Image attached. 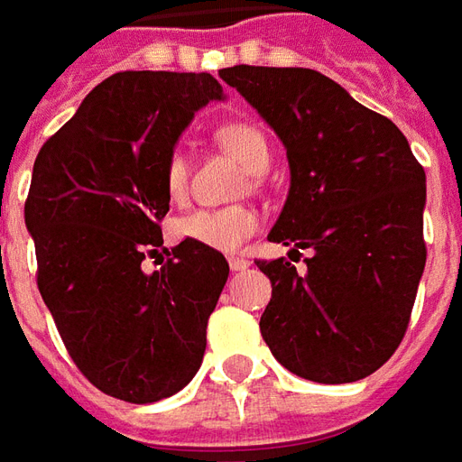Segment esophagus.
Returning a JSON list of instances; mask_svg holds the SVG:
<instances>
[{
  "instance_id": "obj_1",
  "label": "esophagus",
  "mask_w": 462,
  "mask_h": 462,
  "mask_svg": "<svg viewBox=\"0 0 462 462\" xmlns=\"http://www.w3.org/2000/svg\"><path fill=\"white\" fill-rule=\"evenodd\" d=\"M230 270L232 272H240V270H247L250 267V260H245V257H230Z\"/></svg>"
}]
</instances>
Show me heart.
I'll return each mask as SVG.
<instances>
[{
    "label": "heart",
    "instance_id": "1",
    "mask_svg": "<svg viewBox=\"0 0 462 462\" xmlns=\"http://www.w3.org/2000/svg\"><path fill=\"white\" fill-rule=\"evenodd\" d=\"M217 141L250 172L267 171L270 145L250 123H227L217 131ZM165 188L171 198H182L188 188V162L180 151H172L165 161ZM260 227V215L245 205L230 208H198L175 222V235L217 252L240 250L245 240Z\"/></svg>",
    "mask_w": 462,
    "mask_h": 462
}]
</instances>
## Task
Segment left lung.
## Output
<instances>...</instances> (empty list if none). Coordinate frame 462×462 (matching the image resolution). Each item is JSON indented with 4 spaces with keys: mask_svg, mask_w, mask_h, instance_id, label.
<instances>
[{
    "mask_svg": "<svg viewBox=\"0 0 462 462\" xmlns=\"http://www.w3.org/2000/svg\"><path fill=\"white\" fill-rule=\"evenodd\" d=\"M220 79L287 151L290 192L267 237L311 250L301 274L284 257L257 262L272 282L262 337L301 378L371 376L403 339L426 267V172L396 123L329 76L242 64Z\"/></svg>",
    "mask_w": 462,
    "mask_h": 462,
    "instance_id": "8db88e82",
    "label": "left lung"
}]
</instances>
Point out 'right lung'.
<instances>
[{"mask_svg":"<svg viewBox=\"0 0 462 462\" xmlns=\"http://www.w3.org/2000/svg\"><path fill=\"white\" fill-rule=\"evenodd\" d=\"M210 101H225L210 74L121 71L36 155L24 220L42 300L81 374L128 403L190 383L230 274L220 252L192 240L161 272L141 267L171 210L165 161Z\"/></svg>","mask_w":462,"mask_h":462,"instance_id":"right-lung-1","label":"right lung"}]
</instances>
